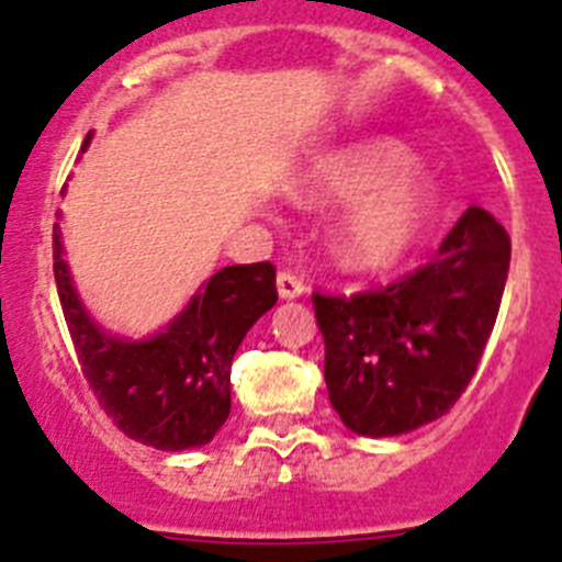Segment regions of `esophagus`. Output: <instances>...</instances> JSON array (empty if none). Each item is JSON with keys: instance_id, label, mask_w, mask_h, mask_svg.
I'll list each match as a JSON object with an SVG mask.
<instances>
[{"instance_id": "1", "label": "esophagus", "mask_w": 562, "mask_h": 562, "mask_svg": "<svg viewBox=\"0 0 562 562\" xmlns=\"http://www.w3.org/2000/svg\"><path fill=\"white\" fill-rule=\"evenodd\" d=\"M276 284H278V295L284 297V301H292V297H301L306 292L304 278L295 276V272H290V270L278 272Z\"/></svg>"}]
</instances>
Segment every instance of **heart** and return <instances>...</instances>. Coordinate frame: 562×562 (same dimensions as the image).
Segmentation results:
<instances>
[{
  "instance_id": "obj_1",
  "label": "heart",
  "mask_w": 562,
  "mask_h": 562,
  "mask_svg": "<svg viewBox=\"0 0 562 562\" xmlns=\"http://www.w3.org/2000/svg\"><path fill=\"white\" fill-rule=\"evenodd\" d=\"M405 166L396 143L369 140L326 154L312 168L306 193L321 202L360 201L337 227V252L349 267L366 272L391 270L428 231L434 191Z\"/></svg>"
}]
</instances>
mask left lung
<instances>
[{
    "label": "left lung",
    "mask_w": 562,
    "mask_h": 562,
    "mask_svg": "<svg viewBox=\"0 0 562 562\" xmlns=\"http://www.w3.org/2000/svg\"><path fill=\"white\" fill-rule=\"evenodd\" d=\"M509 236L467 207L439 256L380 290L315 292L326 389L342 425L396 436L439 419L473 380L501 310Z\"/></svg>",
    "instance_id": "1"
}]
</instances>
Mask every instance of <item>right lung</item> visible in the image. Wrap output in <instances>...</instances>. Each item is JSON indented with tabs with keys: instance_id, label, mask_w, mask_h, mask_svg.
I'll return each instance as SVG.
<instances>
[{
	"instance_id": "add662e5",
	"label": "right lung",
	"mask_w": 562,
	"mask_h": 562,
	"mask_svg": "<svg viewBox=\"0 0 562 562\" xmlns=\"http://www.w3.org/2000/svg\"><path fill=\"white\" fill-rule=\"evenodd\" d=\"M53 272L81 371L109 419L128 439L157 450L207 445L231 414V362L238 342L278 301L276 267H225L162 335L140 342L117 340L89 321L61 258L58 225Z\"/></svg>"
}]
</instances>
